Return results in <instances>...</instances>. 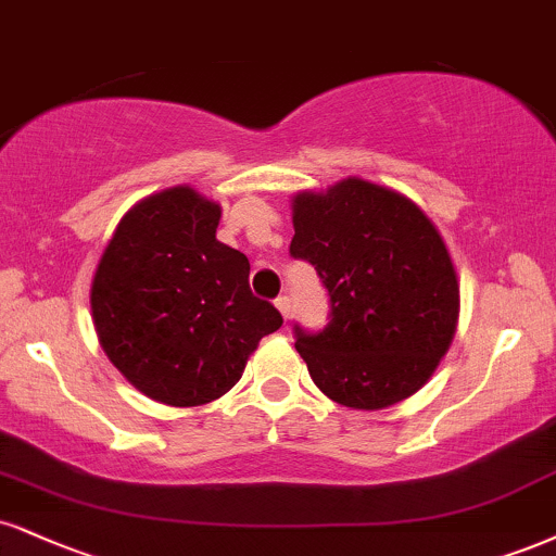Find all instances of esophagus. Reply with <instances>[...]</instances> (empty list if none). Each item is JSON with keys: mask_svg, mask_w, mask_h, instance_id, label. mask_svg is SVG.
Returning <instances> with one entry per match:
<instances>
[{"mask_svg": "<svg viewBox=\"0 0 556 556\" xmlns=\"http://www.w3.org/2000/svg\"><path fill=\"white\" fill-rule=\"evenodd\" d=\"M274 305L279 307V313H282L285 320H290V316H292V300H290V298L279 295L277 300H274Z\"/></svg>", "mask_w": 556, "mask_h": 556, "instance_id": "1", "label": "esophagus"}]
</instances>
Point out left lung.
I'll return each instance as SVG.
<instances>
[{"instance_id":"8db88e82","label":"left lung","mask_w":556,"mask_h":556,"mask_svg":"<svg viewBox=\"0 0 556 556\" xmlns=\"http://www.w3.org/2000/svg\"><path fill=\"white\" fill-rule=\"evenodd\" d=\"M290 256L316 266L329 324L295 350L326 396L383 409L427 383L451 346L458 282L451 256L417 204L350 178L326 193H298Z\"/></svg>"}]
</instances>
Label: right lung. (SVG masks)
Listing matches in <instances>:
<instances>
[{
    "label": "right lung",
    "mask_w": 556,
    "mask_h": 556,
    "mask_svg": "<svg viewBox=\"0 0 556 556\" xmlns=\"http://www.w3.org/2000/svg\"><path fill=\"white\" fill-rule=\"evenodd\" d=\"M219 204L176 186L118 223L92 279L100 344L144 396L210 404L230 391L282 313L251 292V264L217 240Z\"/></svg>",
    "instance_id": "add662e5"
}]
</instances>
